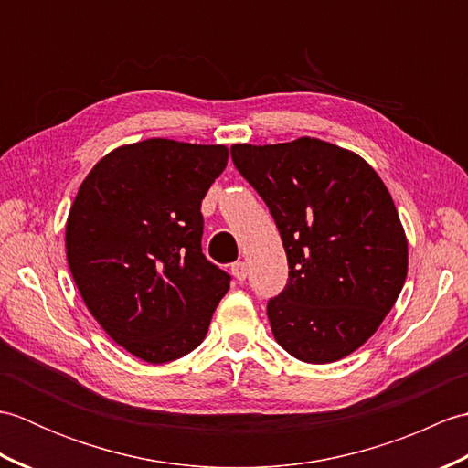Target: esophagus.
<instances>
[{"label": "esophagus", "mask_w": 468, "mask_h": 468, "mask_svg": "<svg viewBox=\"0 0 468 468\" xmlns=\"http://www.w3.org/2000/svg\"><path fill=\"white\" fill-rule=\"evenodd\" d=\"M231 273L235 275L237 282H245L247 280V263L245 261H235L231 265Z\"/></svg>", "instance_id": "34e87169"}]
</instances>
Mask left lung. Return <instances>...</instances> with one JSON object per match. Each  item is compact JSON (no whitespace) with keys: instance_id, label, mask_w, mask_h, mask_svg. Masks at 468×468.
<instances>
[{"instance_id":"1","label":"left lung","mask_w":468,"mask_h":468,"mask_svg":"<svg viewBox=\"0 0 468 468\" xmlns=\"http://www.w3.org/2000/svg\"><path fill=\"white\" fill-rule=\"evenodd\" d=\"M237 171L270 207L290 280L267 303L287 354L330 364L380 327L409 273V241L390 193L362 156L302 136L233 144Z\"/></svg>"}]
</instances>
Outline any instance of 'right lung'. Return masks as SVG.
<instances>
[{"label": "right lung", "instance_id": "1", "mask_svg": "<svg viewBox=\"0 0 468 468\" xmlns=\"http://www.w3.org/2000/svg\"><path fill=\"white\" fill-rule=\"evenodd\" d=\"M229 148L148 138L114 148L82 181L66 257L94 320L148 364L205 340L229 277L201 250V201Z\"/></svg>", "mask_w": 468, "mask_h": 468}]
</instances>
